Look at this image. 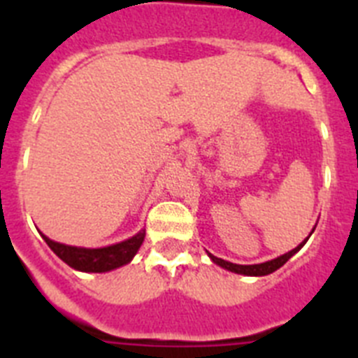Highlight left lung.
I'll use <instances>...</instances> for the list:
<instances>
[{"label":"left lung","instance_id":"1","mask_svg":"<svg viewBox=\"0 0 358 358\" xmlns=\"http://www.w3.org/2000/svg\"><path fill=\"white\" fill-rule=\"evenodd\" d=\"M312 231H314V229H312ZM310 235H312V233H310ZM308 238H310V236H308ZM308 238H306V240H308ZM306 240H305V242L299 243V245H297L296 249H292V251L285 252V255L278 256V258H274V260L264 262V264H255V265L231 264V262L222 260V258H217V256L210 255V252H208V255H210V258H211V260H213V264L220 265V267H222V268H227V271H231V273L243 274V276H267V274H271V273H274V271H278V268H280L281 265H285L287 262H289L290 258H292V256L296 255V252L299 251V249H301L303 245H305Z\"/></svg>","mask_w":358,"mask_h":358}]
</instances>
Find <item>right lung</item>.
<instances>
[{
	"label": "right lung",
	"mask_w": 358,
	"mask_h": 358,
	"mask_svg": "<svg viewBox=\"0 0 358 358\" xmlns=\"http://www.w3.org/2000/svg\"><path fill=\"white\" fill-rule=\"evenodd\" d=\"M43 238L44 242L48 243L50 249L71 268H77V271H82V273H107V271H113V268H118L122 265L129 264L134 258V255L138 252V249L141 248V243L145 240V229H141L132 238L100 249L66 245V243L53 242V240H50L48 236L44 235Z\"/></svg>",
	"instance_id": "right-lung-1"
}]
</instances>
